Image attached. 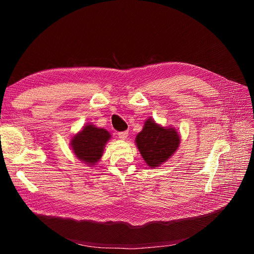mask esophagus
Instances as JSON below:
<instances>
[{"mask_svg": "<svg viewBox=\"0 0 254 254\" xmlns=\"http://www.w3.org/2000/svg\"><path fill=\"white\" fill-rule=\"evenodd\" d=\"M118 134H119V137L121 140H126L127 136H128V131H121Z\"/></svg>", "mask_w": 254, "mask_h": 254, "instance_id": "esophagus-1", "label": "esophagus"}]
</instances>
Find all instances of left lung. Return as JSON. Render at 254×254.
<instances>
[{
  "instance_id": "left-lung-1",
  "label": "left lung",
  "mask_w": 254,
  "mask_h": 254,
  "mask_svg": "<svg viewBox=\"0 0 254 254\" xmlns=\"http://www.w3.org/2000/svg\"><path fill=\"white\" fill-rule=\"evenodd\" d=\"M136 147L150 167L160 166L178 149L180 136L172 127H162L151 118L146 120L142 131L135 136Z\"/></svg>"
}]
</instances>
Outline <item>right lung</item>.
<instances>
[{
  "label": "right lung",
  "mask_w": 254,
  "mask_h": 254,
  "mask_svg": "<svg viewBox=\"0 0 254 254\" xmlns=\"http://www.w3.org/2000/svg\"><path fill=\"white\" fill-rule=\"evenodd\" d=\"M110 139L111 134L106 129L87 124L72 137L70 145L77 159L92 166L101 160L105 145Z\"/></svg>",
  "instance_id": "add662e5"
}]
</instances>
